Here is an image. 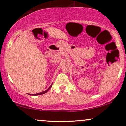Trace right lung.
Wrapping results in <instances>:
<instances>
[{
  "label": "right lung",
  "instance_id": "right-lung-1",
  "mask_svg": "<svg viewBox=\"0 0 126 126\" xmlns=\"http://www.w3.org/2000/svg\"><path fill=\"white\" fill-rule=\"evenodd\" d=\"M51 87H52V85H51V86H50L49 87V88H48V89H47V90H45V91H42V92H41V93H37V94H30V95H41V94H44V93H47V91H48L50 89V88H51Z\"/></svg>",
  "mask_w": 126,
  "mask_h": 126
}]
</instances>
